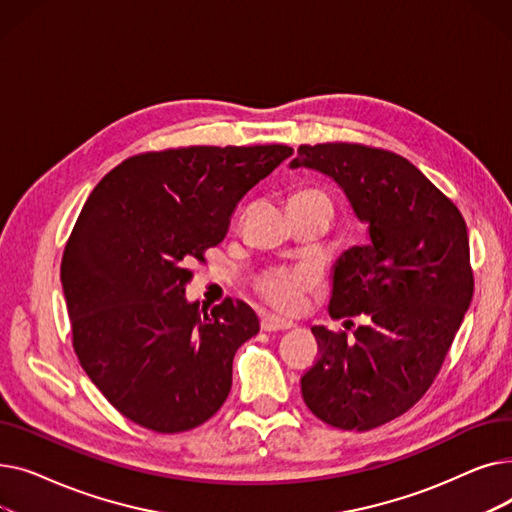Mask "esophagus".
<instances>
[{"label": "esophagus", "mask_w": 512, "mask_h": 512, "mask_svg": "<svg viewBox=\"0 0 512 512\" xmlns=\"http://www.w3.org/2000/svg\"><path fill=\"white\" fill-rule=\"evenodd\" d=\"M259 326H261V330H263V332H284V330L294 328L292 321L280 319V317H276V315H263Z\"/></svg>", "instance_id": "esophagus-1"}]
</instances>
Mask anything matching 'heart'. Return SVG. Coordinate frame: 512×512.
Segmentation results:
<instances>
[{"mask_svg":"<svg viewBox=\"0 0 512 512\" xmlns=\"http://www.w3.org/2000/svg\"><path fill=\"white\" fill-rule=\"evenodd\" d=\"M290 199H328V195L321 193L319 188H301ZM319 284L321 270L315 263L276 265L253 280V288L259 297L284 313L297 311L303 305L305 294L315 290Z\"/></svg>","mask_w":512,"mask_h":512,"instance_id":"heart-1","label":"heart"}]
</instances>
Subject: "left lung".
<instances>
[{
  "label": "left lung",
  "instance_id": "8db88e82",
  "mask_svg": "<svg viewBox=\"0 0 512 512\" xmlns=\"http://www.w3.org/2000/svg\"><path fill=\"white\" fill-rule=\"evenodd\" d=\"M334 178L371 245L334 270L330 315H365L355 340L311 328L319 355L303 373L305 405L324 423L367 432L407 413L434 384L473 299L463 215L409 159L361 143L301 145L290 168Z\"/></svg>",
  "mask_w": 512,
  "mask_h": 512
}]
</instances>
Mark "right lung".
<instances>
[{
    "mask_svg": "<svg viewBox=\"0 0 512 512\" xmlns=\"http://www.w3.org/2000/svg\"><path fill=\"white\" fill-rule=\"evenodd\" d=\"M288 145H191L124 159L93 188L62 257L74 353L126 419L180 434L220 411L255 311L186 303L191 265L224 240L251 188Z\"/></svg>",
    "mask_w": 512,
    "mask_h": 512,
    "instance_id": "1",
    "label": "right lung"
}]
</instances>
